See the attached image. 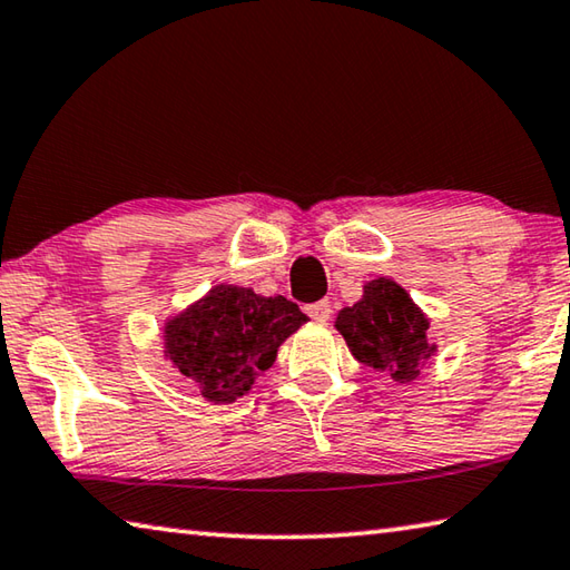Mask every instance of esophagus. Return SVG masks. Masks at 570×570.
<instances>
[{
  "mask_svg": "<svg viewBox=\"0 0 570 570\" xmlns=\"http://www.w3.org/2000/svg\"><path fill=\"white\" fill-rule=\"evenodd\" d=\"M306 314L312 316L314 321H318V324H324V321H328V316H331V304L328 302H316L312 306H306Z\"/></svg>",
  "mask_w": 570,
  "mask_h": 570,
  "instance_id": "esophagus-1",
  "label": "esophagus"
}]
</instances>
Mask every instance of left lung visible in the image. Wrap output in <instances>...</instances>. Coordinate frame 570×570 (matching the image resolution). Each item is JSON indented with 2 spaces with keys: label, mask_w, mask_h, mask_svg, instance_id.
I'll use <instances>...</instances> for the list:
<instances>
[{
  "label": "left lung",
  "mask_w": 570,
  "mask_h": 570,
  "mask_svg": "<svg viewBox=\"0 0 570 570\" xmlns=\"http://www.w3.org/2000/svg\"><path fill=\"white\" fill-rule=\"evenodd\" d=\"M429 324L406 288L386 276L364 284V296L354 306L341 308L334 321L358 364L381 371L396 384L416 379L436 354Z\"/></svg>",
  "instance_id": "obj_1"
}]
</instances>
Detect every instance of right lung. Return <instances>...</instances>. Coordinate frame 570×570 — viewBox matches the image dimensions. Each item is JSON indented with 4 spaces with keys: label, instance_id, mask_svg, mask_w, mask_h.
I'll use <instances>...</instances> for the list:
<instances>
[{
    "label": "right lung",
    "instance_id": "add662e5",
    "mask_svg": "<svg viewBox=\"0 0 570 570\" xmlns=\"http://www.w3.org/2000/svg\"><path fill=\"white\" fill-rule=\"evenodd\" d=\"M308 321L284 296L219 284L164 324V356L199 386L204 401L234 403L272 368L278 346Z\"/></svg>",
    "mask_w": 570,
    "mask_h": 570
}]
</instances>
